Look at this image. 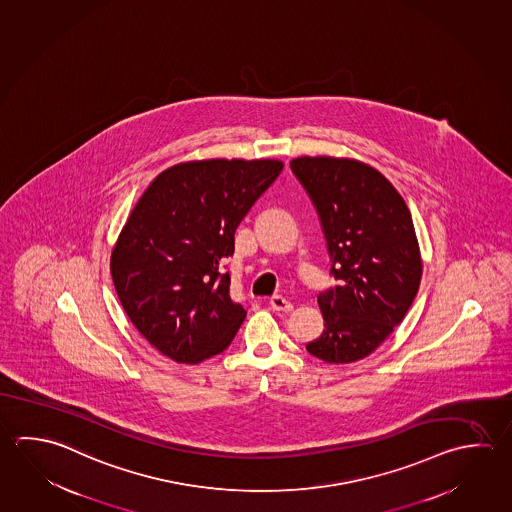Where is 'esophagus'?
Returning <instances> with one entry per match:
<instances>
[{"mask_svg":"<svg viewBox=\"0 0 512 512\" xmlns=\"http://www.w3.org/2000/svg\"><path fill=\"white\" fill-rule=\"evenodd\" d=\"M269 303L272 310H278V312H290L294 308L289 299H285L283 296H272Z\"/></svg>","mask_w":512,"mask_h":512,"instance_id":"1","label":"esophagus"}]
</instances>
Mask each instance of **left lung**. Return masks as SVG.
I'll use <instances>...</instances> for the list:
<instances>
[{
    "mask_svg": "<svg viewBox=\"0 0 512 512\" xmlns=\"http://www.w3.org/2000/svg\"><path fill=\"white\" fill-rule=\"evenodd\" d=\"M290 169L316 207L337 281L317 296L325 330L308 354L354 363L393 332L417 296L422 261L413 220L397 189L363 162L301 157Z\"/></svg>",
    "mask_w": 512,
    "mask_h": 512,
    "instance_id": "left-lung-1",
    "label": "left lung"
}]
</instances>
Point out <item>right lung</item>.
Returning a JSON list of instances; mask_svg holds the SVG:
<instances>
[{
	"mask_svg": "<svg viewBox=\"0 0 512 512\" xmlns=\"http://www.w3.org/2000/svg\"><path fill=\"white\" fill-rule=\"evenodd\" d=\"M283 169L279 160H198L166 169L133 207L112 252L121 305L177 363L222 354L247 316L223 261L234 233Z\"/></svg>",
	"mask_w": 512,
	"mask_h": 512,
	"instance_id": "obj_1",
	"label": "right lung"
}]
</instances>
